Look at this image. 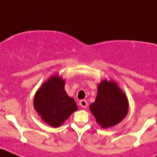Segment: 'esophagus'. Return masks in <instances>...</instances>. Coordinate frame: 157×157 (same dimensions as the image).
<instances>
[{
    "instance_id": "esophagus-1",
    "label": "esophagus",
    "mask_w": 157,
    "mask_h": 157,
    "mask_svg": "<svg viewBox=\"0 0 157 157\" xmlns=\"http://www.w3.org/2000/svg\"><path fill=\"white\" fill-rule=\"evenodd\" d=\"M79 105H81V107H82V108H84V109H86L87 107V101H85V100H81V101H79Z\"/></svg>"
}]
</instances>
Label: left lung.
Instances as JSON below:
<instances>
[{"label": "left lung", "mask_w": 157, "mask_h": 157, "mask_svg": "<svg viewBox=\"0 0 157 157\" xmlns=\"http://www.w3.org/2000/svg\"><path fill=\"white\" fill-rule=\"evenodd\" d=\"M127 96L112 80H103L98 86V94L90 105L97 123L102 128L113 127L126 117L128 110Z\"/></svg>", "instance_id": "left-lung-1"}]
</instances>
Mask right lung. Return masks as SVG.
Listing matches in <instances>:
<instances>
[{"mask_svg":"<svg viewBox=\"0 0 157 157\" xmlns=\"http://www.w3.org/2000/svg\"><path fill=\"white\" fill-rule=\"evenodd\" d=\"M64 86V80L56 75L43 83L34 95V109L51 127H59L78 110L75 101L67 94Z\"/></svg>","mask_w":157,"mask_h":157,"instance_id":"obj_1","label":"right lung"}]
</instances>
